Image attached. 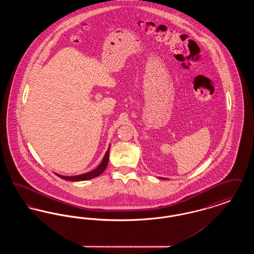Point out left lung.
<instances>
[{
    "label": "left lung",
    "instance_id": "obj_1",
    "mask_svg": "<svg viewBox=\"0 0 254 254\" xmlns=\"http://www.w3.org/2000/svg\"><path fill=\"white\" fill-rule=\"evenodd\" d=\"M162 179H164V178H162Z\"/></svg>",
    "mask_w": 254,
    "mask_h": 254
}]
</instances>
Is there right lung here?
I'll list each match as a JSON object with an SVG mask.
<instances>
[{
	"label": "right lung",
	"instance_id": "add662e5",
	"mask_svg": "<svg viewBox=\"0 0 254 254\" xmlns=\"http://www.w3.org/2000/svg\"><path fill=\"white\" fill-rule=\"evenodd\" d=\"M110 146V145H109ZM109 146L105 154V156L103 158L101 164L97 167L96 169L91 170V171H88V172H85L83 174H79V175H74V176H64V175H61L58 173H55L58 177H60L61 179H64L65 181H73V182H79V181H86V180H90V179H93L97 176H99L100 174H102L105 169H107L108 167V163H109Z\"/></svg>",
	"mask_w": 254,
	"mask_h": 254
}]
</instances>
